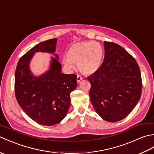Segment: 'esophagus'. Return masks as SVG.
<instances>
[{
  "mask_svg": "<svg viewBox=\"0 0 154 154\" xmlns=\"http://www.w3.org/2000/svg\"><path fill=\"white\" fill-rule=\"evenodd\" d=\"M82 80H83V77H81V76H80V75H77V83H79Z\"/></svg>",
  "mask_w": 154,
  "mask_h": 154,
  "instance_id": "obj_1",
  "label": "esophagus"
}]
</instances>
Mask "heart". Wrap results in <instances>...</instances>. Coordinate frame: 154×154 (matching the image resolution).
<instances>
[{
  "label": "heart",
  "mask_w": 154,
  "mask_h": 154,
  "mask_svg": "<svg viewBox=\"0 0 154 154\" xmlns=\"http://www.w3.org/2000/svg\"><path fill=\"white\" fill-rule=\"evenodd\" d=\"M103 59V49L99 42L80 41L70 45L66 51V58L63 59L62 63L69 70L75 69L73 63H77L81 73L90 75L99 69Z\"/></svg>",
  "instance_id": "1"
}]
</instances>
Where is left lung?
I'll use <instances>...</instances> for the list:
<instances>
[{
    "label": "left lung",
    "mask_w": 154,
    "mask_h": 154,
    "mask_svg": "<svg viewBox=\"0 0 154 154\" xmlns=\"http://www.w3.org/2000/svg\"><path fill=\"white\" fill-rule=\"evenodd\" d=\"M104 58L100 69L87 79L91 102L104 120L115 122L132 112L142 94L141 73L135 59L125 49L104 42Z\"/></svg>",
    "instance_id": "obj_1"
}]
</instances>
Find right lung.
Segmentation results:
<instances>
[{"mask_svg":"<svg viewBox=\"0 0 154 154\" xmlns=\"http://www.w3.org/2000/svg\"><path fill=\"white\" fill-rule=\"evenodd\" d=\"M57 39L40 42L20 59L15 72V94L18 103L27 115L44 126L61 122L71 104L70 93L77 88V75L61 72L59 56L55 54ZM54 55L48 69L35 75L30 62L35 53Z\"/></svg>","mask_w":154,"mask_h":154,"instance_id":"right-lung-1","label":"right lung"}]
</instances>
